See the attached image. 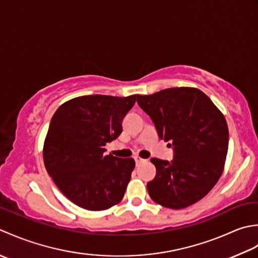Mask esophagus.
I'll return each mask as SVG.
<instances>
[{"instance_id": "1", "label": "esophagus", "mask_w": 258, "mask_h": 258, "mask_svg": "<svg viewBox=\"0 0 258 258\" xmlns=\"http://www.w3.org/2000/svg\"><path fill=\"white\" fill-rule=\"evenodd\" d=\"M135 161H136V164H137V165H139V164H141V162L146 161V159L140 158V157H135Z\"/></svg>"}]
</instances>
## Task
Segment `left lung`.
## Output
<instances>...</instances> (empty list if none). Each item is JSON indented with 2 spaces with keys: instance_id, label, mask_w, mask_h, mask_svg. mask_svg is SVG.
<instances>
[{
  "instance_id": "1",
  "label": "left lung",
  "mask_w": 258,
  "mask_h": 258,
  "mask_svg": "<svg viewBox=\"0 0 258 258\" xmlns=\"http://www.w3.org/2000/svg\"><path fill=\"white\" fill-rule=\"evenodd\" d=\"M160 139L172 143V160L151 158L156 176L147 183L155 203L171 209L201 201L222 176L228 150L223 113L196 88H170L137 97ZM171 146V144H169Z\"/></svg>"
}]
</instances>
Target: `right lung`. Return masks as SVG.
<instances>
[{
	"label": "right lung",
	"mask_w": 258,
	"mask_h": 258,
	"mask_svg": "<svg viewBox=\"0 0 258 258\" xmlns=\"http://www.w3.org/2000/svg\"><path fill=\"white\" fill-rule=\"evenodd\" d=\"M137 97H79L52 117L43 148L45 169L77 206L104 210L123 198L135 160L106 155L104 146L122 133V120Z\"/></svg>",
	"instance_id": "1"
}]
</instances>
